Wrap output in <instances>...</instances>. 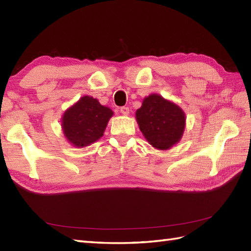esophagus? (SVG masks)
<instances>
[{
    "label": "esophagus",
    "mask_w": 251,
    "mask_h": 251,
    "mask_svg": "<svg viewBox=\"0 0 251 251\" xmlns=\"http://www.w3.org/2000/svg\"><path fill=\"white\" fill-rule=\"evenodd\" d=\"M120 111H121V113L123 115H128L129 114V108H128V106H122Z\"/></svg>",
    "instance_id": "1"
}]
</instances>
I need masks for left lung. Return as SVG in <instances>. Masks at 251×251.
Masks as SVG:
<instances>
[{
  "instance_id": "left-lung-1",
  "label": "left lung",
  "mask_w": 251,
  "mask_h": 251,
  "mask_svg": "<svg viewBox=\"0 0 251 251\" xmlns=\"http://www.w3.org/2000/svg\"><path fill=\"white\" fill-rule=\"evenodd\" d=\"M136 120L147 141L157 150H168L181 140L185 128V113L178 104L151 94L136 111Z\"/></svg>"
}]
</instances>
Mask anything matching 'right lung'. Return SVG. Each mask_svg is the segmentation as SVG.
Returning a JSON list of instances; mask_svg holds the SVG:
<instances>
[{
  "mask_svg": "<svg viewBox=\"0 0 251 251\" xmlns=\"http://www.w3.org/2000/svg\"><path fill=\"white\" fill-rule=\"evenodd\" d=\"M113 111L92 96H83L61 117V128L73 147L85 148L99 140Z\"/></svg>",
  "mask_w": 251,
  "mask_h": 251,
  "instance_id": "1",
  "label": "right lung"
}]
</instances>
